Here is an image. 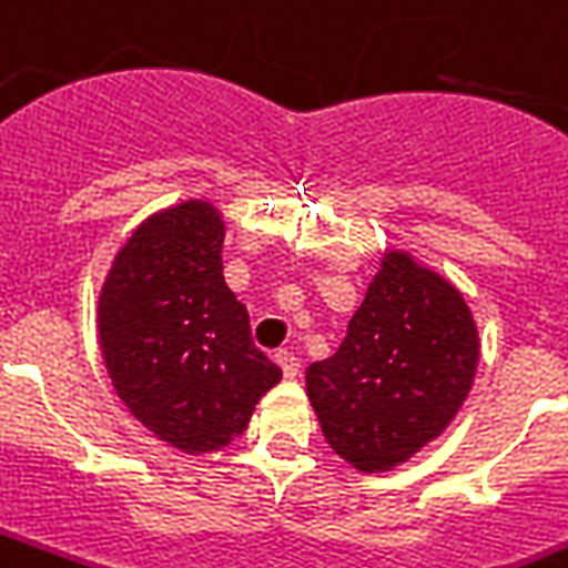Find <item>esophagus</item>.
Returning <instances> with one entry per match:
<instances>
[{
    "label": "esophagus",
    "mask_w": 568,
    "mask_h": 568,
    "mask_svg": "<svg viewBox=\"0 0 568 568\" xmlns=\"http://www.w3.org/2000/svg\"><path fill=\"white\" fill-rule=\"evenodd\" d=\"M276 363L283 366L285 378H297V372H301V359H297L292 351H276Z\"/></svg>",
    "instance_id": "1"
}]
</instances>
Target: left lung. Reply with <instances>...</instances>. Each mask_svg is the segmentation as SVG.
<instances>
[{
  "label": "left lung",
  "mask_w": 568,
  "mask_h": 568,
  "mask_svg": "<svg viewBox=\"0 0 568 568\" xmlns=\"http://www.w3.org/2000/svg\"><path fill=\"white\" fill-rule=\"evenodd\" d=\"M477 363L462 292L408 252H387L335 356L307 368V396L325 443L381 474L449 427Z\"/></svg>",
  "instance_id": "left-lung-1"
}]
</instances>
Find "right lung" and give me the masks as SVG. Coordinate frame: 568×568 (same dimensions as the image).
Masks as SVG:
<instances>
[{
	"label": "right lung",
	"mask_w": 568,
	"mask_h": 568,
	"mask_svg": "<svg viewBox=\"0 0 568 568\" xmlns=\"http://www.w3.org/2000/svg\"><path fill=\"white\" fill-rule=\"evenodd\" d=\"M224 221L187 200L150 215L119 248L98 301V335L119 399L187 455L230 446L283 368L252 341L224 283Z\"/></svg>",
	"instance_id": "1"
}]
</instances>
